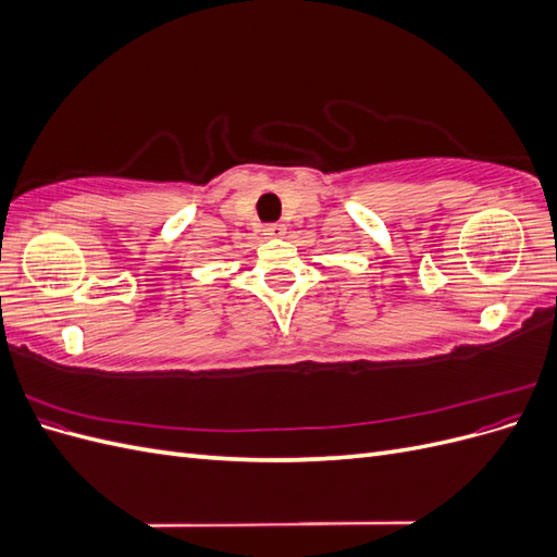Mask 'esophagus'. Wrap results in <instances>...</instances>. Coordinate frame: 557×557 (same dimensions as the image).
<instances>
[{
  "mask_svg": "<svg viewBox=\"0 0 557 557\" xmlns=\"http://www.w3.org/2000/svg\"><path fill=\"white\" fill-rule=\"evenodd\" d=\"M262 232H264V237H267V239H276V237H283V234H285V227H283V225H278V223H274V225H267Z\"/></svg>",
  "mask_w": 557,
  "mask_h": 557,
  "instance_id": "34e87169",
  "label": "esophagus"
}]
</instances>
